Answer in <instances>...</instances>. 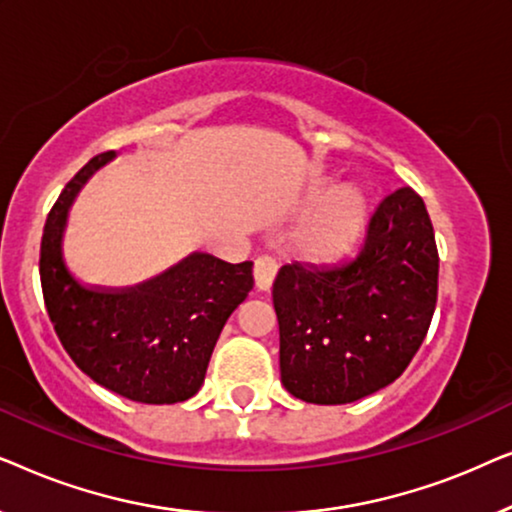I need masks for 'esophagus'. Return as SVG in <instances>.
Here are the masks:
<instances>
[{"instance_id": "obj_1", "label": "esophagus", "mask_w": 512, "mask_h": 512, "mask_svg": "<svg viewBox=\"0 0 512 512\" xmlns=\"http://www.w3.org/2000/svg\"><path fill=\"white\" fill-rule=\"evenodd\" d=\"M277 277V263L275 258L270 256H258L254 263V279H256V289L258 291H270L272 282Z\"/></svg>"}]
</instances>
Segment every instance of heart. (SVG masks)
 Segmentation results:
<instances>
[{
    "label": "heart",
    "mask_w": 512,
    "mask_h": 512,
    "mask_svg": "<svg viewBox=\"0 0 512 512\" xmlns=\"http://www.w3.org/2000/svg\"><path fill=\"white\" fill-rule=\"evenodd\" d=\"M368 216V198L361 188L335 186L317 209L300 223L293 247L305 261H333L352 247Z\"/></svg>",
    "instance_id": "1"
}]
</instances>
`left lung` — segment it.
I'll list each match as a JSON object with an SVG mask.
<instances>
[{
  "label": "left lung",
  "mask_w": 512,
  "mask_h": 512,
  "mask_svg": "<svg viewBox=\"0 0 512 512\" xmlns=\"http://www.w3.org/2000/svg\"><path fill=\"white\" fill-rule=\"evenodd\" d=\"M438 298V249L424 200L387 195L366 242L338 265H282L272 284L279 370L305 403L342 405L403 375L426 338Z\"/></svg>",
  "instance_id": "1"
}]
</instances>
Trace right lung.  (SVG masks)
Segmentation results:
<instances>
[{
    "mask_svg": "<svg viewBox=\"0 0 512 512\" xmlns=\"http://www.w3.org/2000/svg\"><path fill=\"white\" fill-rule=\"evenodd\" d=\"M114 156L90 158L48 212L39 258L46 310L62 347L100 387L137 403H181L198 394L223 326L254 289V263L195 251L137 286L81 284L62 256L67 214L90 174Z\"/></svg>",
    "mask_w": 512,
    "mask_h": 512,
    "instance_id": "right-lung-1",
    "label": "right lung"
}]
</instances>
